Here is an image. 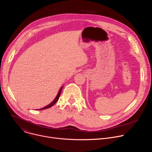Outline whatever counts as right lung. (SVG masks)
<instances>
[{
    "mask_svg": "<svg viewBox=\"0 0 152 152\" xmlns=\"http://www.w3.org/2000/svg\"><path fill=\"white\" fill-rule=\"evenodd\" d=\"M62 88H63V87H62L61 88H60V90L58 91L57 95L56 96V97L55 98V99L53 101V102H52L51 103H50L49 104H48V106H45V107H43V108H42V109H38V110H43V109H48V108H49V107H52V106L57 102V101H58V98H59V97H60V94H61ZM37 110H38V109H37Z\"/></svg>",
    "mask_w": 152,
    "mask_h": 152,
    "instance_id": "right-lung-1",
    "label": "right lung"
}]
</instances>
